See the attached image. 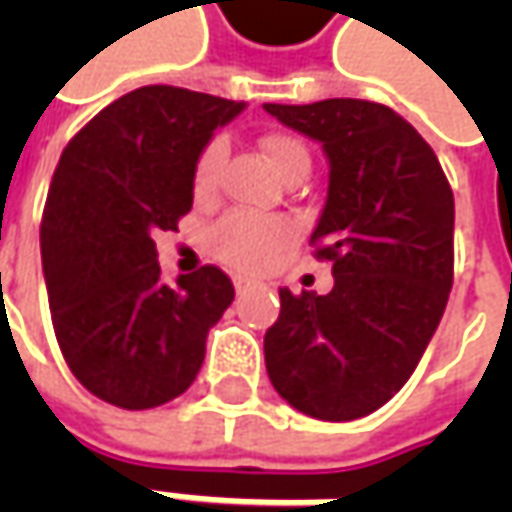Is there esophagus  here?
<instances>
[{"label":"esophagus","mask_w":512,"mask_h":512,"mask_svg":"<svg viewBox=\"0 0 512 512\" xmlns=\"http://www.w3.org/2000/svg\"><path fill=\"white\" fill-rule=\"evenodd\" d=\"M233 285H236V290L242 293V290H247V287H253L256 282L253 279H247V276H233Z\"/></svg>","instance_id":"1"}]
</instances>
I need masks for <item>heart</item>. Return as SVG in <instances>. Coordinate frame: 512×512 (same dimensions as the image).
<instances>
[{"mask_svg": "<svg viewBox=\"0 0 512 512\" xmlns=\"http://www.w3.org/2000/svg\"><path fill=\"white\" fill-rule=\"evenodd\" d=\"M262 153L267 156L270 168L276 170L282 179H290L293 173L310 170V153L296 136L267 133L262 139ZM225 156L227 145L222 139H210L202 148L196 165H193V193H196V199H210L219 190V176H222ZM290 233L293 230L282 219L233 213V216H227L213 227L210 247L222 262L245 267V270H259L290 242Z\"/></svg>", "mask_w": 512, "mask_h": 512, "instance_id": "heart-1", "label": "heart"}]
</instances>
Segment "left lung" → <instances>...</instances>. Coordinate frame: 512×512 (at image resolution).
Segmentation results:
<instances>
[{"label": "left lung", "instance_id": "8db88e82", "mask_svg": "<svg viewBox=\"0 0 512 512\" xmlns=\"http://www.w3.org/2000/svg\"><path fill=\"white\" fill-rule=\"evenodd\" d=\"M322 142L330 165L316 259L333 290H279L265 333L267 376L299 413L350 422L410 379L453 287V190L433 148L396 110L364 99L265 105Z\"/></svg>", "mask_w": 512, "mask_h": 512}]
</instances>
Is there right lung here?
<instances>
[{
    "instance_id": "obj_1",
    "label": "right lung",
    "mask_w": 512,
    "mask_h": 512,
    "mask_svg": "<svg viewBox=\"0 0 512 512\" xmlns=\"http://www.w3.org/2000/svg\"><path fill=\"white\" fill-rule=\"evenodd\" d=\"M245 110L173 85L130 90L62 150L42 216L50 319L70 373L102 402L148 410L182 396L233 302L219 267L162 285L159 230L193 207V165Z\"/></svg>"
}]
</instances>
